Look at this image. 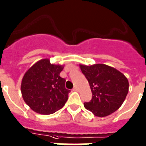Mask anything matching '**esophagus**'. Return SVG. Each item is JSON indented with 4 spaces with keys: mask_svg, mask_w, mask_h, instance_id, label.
Instances as JSON below:
<instances>
[{
    "mask_svg": "<svg viewBox=\"0 0 146 146\" xmlns=\"http://www.w3.org/2000/svg\"><path fill=\"white\" fill-rule=\"evenodd\" d=\"M73 91H78V87L77 86H74L73 89Z\"/></svg>",
    "mask_w": 146,
    "mask_h": 146,
    "instance_id": "obj_1",
    "label": "esophagus"
}]
</instances>
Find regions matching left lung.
Returning <instances> with one entry per match:
<instances>
[{"label": "left lung", "mask_w": 146, "mask_h": 146, "mask_svg": "<svg viewBox=\"0 0 146 146\" xmlns=\"http://www.w3.org/2000/svg\"><path fill=\"white\" fill-rule=\"evenodd\" d=\"M87 79L93 97L84 106L98 117H105L122 106L129 92V81L123 73L110 66L80 64Z\"/></svg>", "instance_id": "left-lung-1"}]
</instances>
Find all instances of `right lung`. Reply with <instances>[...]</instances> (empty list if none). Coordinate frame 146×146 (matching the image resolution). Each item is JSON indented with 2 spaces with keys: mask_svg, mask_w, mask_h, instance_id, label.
Instances as JSON below:
<instances>
[{
  "mask_svg": "<svg viewBox=\"0 0 146 146\" xmlns=\"http://www.w3.org/2000/svg\"><path fill=\"white\" fill-rule=\"evenodd\" d=\"M64 65L42 59L33 64L22 79L21 90L24 102L31 110L43 115L53 114L65 105L69 90L65 79L60 76Z\"/></svg>",
  "mask_w": 146,
  "mask_h": 146,
  "instance_id": "right-lung-1",
  "label": "right lung"
}]
</instances>
